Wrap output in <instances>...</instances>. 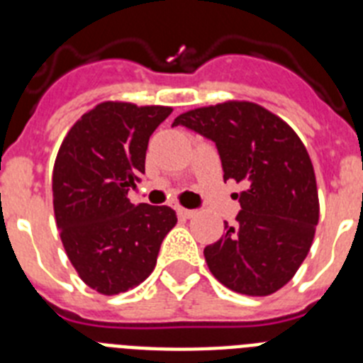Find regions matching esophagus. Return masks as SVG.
I'll return each mask as SVG.
<instances>
[{
    "label": "esophagus",
    "mask_w": 363,
    "mask_h": 363,
    "mask_svg": "<svg viewBox=\"0 0 363 363\" xmlns=\"http://www.w3.org/2000/svg\"><path fill=\"white\" fill-rule=\"evenodd\" d=\"M174 209H176V214H178V218H182V220H187V218L194 216V211L185 209V207H182V205H174Z\"/></svg>",
    "instance_id": "esophagus-1"
}]
</instances>
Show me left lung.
<instances>
[{
  "instance_id": "8db88e82",
  "label": "left lung",
  "mask_w": 363,
  "mask_h": 363,
  "mask_svg": "<svg viewBox=\"0 0 363 363\" xmlns=\"http://www.w3.org/2000/svg\"><path fill=\"white\" fill-rule=\"evenodd\" d=\"M187 127L214 142L223 179L242 184V211L225 234L203 249L218 281L249 296L281 289L306 259L318 225V191L307 149L289 125L251 101L201 107L179 114Z\"/></svg>"
}]
</instances>
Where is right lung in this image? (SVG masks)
<instances>
[{"mask_svg":"<svg viewBox=\"0 0 363 363\" xmlns=\"http://www.w3.org/2000/svg\"><path fill=\"white\" fill-rule=\"evenodd\" d=\"M171 112L104 101L72 125L57 152L52 196L63 247L79 278L107 296L149 277L176 225L171 207L127 198L145 174L149 138Z\"/></svg>","mask_w":363,"mask_h":363,"instance_id":"1","label":"right lung"}]
</instances>
